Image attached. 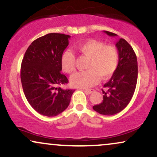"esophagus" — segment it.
I'll return each instance as SVG.
<instances>
[{
  "label": "esophagus",
  "mask_w": 157,
  "mask_h": 157,
  "mask_svg": "<svg viewBox=\"0 0 157 157\" xmlns=\"http://www.w3.org/2000/svg\"><path fill=\"white\" fill-rule=\"evenodd\" d=\"M94 91L93 89H86L85 90V93L86 94H91Z\"/></svg>",
  "instance_id": "1"
}]
</instances>
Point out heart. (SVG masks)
<instances>
[{
    "mask_svg": "<svg viewBox=\"0 0 157 157\" xmlns=\"http://www.w3.org/2000/svg\"><path fill=\"white\" fill-rule=\"evenodd\" d=\"M77 51L89 57L86 65L87 70L71 75L70 83L74 87L89 88L97 83L99 77L105 80L114 72L118 65L119 53L114 46L107 45L95 40H89L77 45ZM61 66L66 73L75 69V56L71 51L64 52L61 57Z\"/></svg>",
    "mask_w": 157,
    "mask_h": 157,
    "instance_id": "heart-1",
    "label": "heart"
}]
</instances>
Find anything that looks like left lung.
<instances>
[{"mask_svg": "<svg viewBox=\"0 0 157 157\" xmlns=\"http://www.w3.org/2000/svg\"><path fill=\"white\" fill-rule=\"evenodd\" d=\"M104 32L110 37L117 36L112 32ZM116 47L119 53L117 67L109 82L104 85L105 89L102 90V102L93 106L97 112L107 116L120 112L128 105L137 82V59L134 49L122 38L117 42Z\"/></svg>", "mask_w": 157, "mask_h": 157, "instance_id": "left-lung-1", "label": "left lung"}]
</instances>
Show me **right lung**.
Here are the masks:
<instances>
[{
  "label": "right lung",
  "instance_id": "obj_1",
  "mask_svg": "<svg viewBox=\"0 0 157 157\" xmlns=\"http://www.w3.org/2000/svg\"><path fill=\"white\" fill-rule=\"evenodd\" d=\"M71 36L50 33L36 39L27 48L21 69V80L30 105L40 114L55 117L68 108L75 90L63 89L68 83L60 72L61 57Z\"/></svg>",
  "mask_w": 157,
  "mask_h": 157
}]
</instances>
